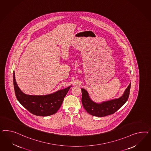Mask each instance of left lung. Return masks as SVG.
Here are the masks:
<instances>
[{"label": "left lung", "instance_id": "obj_1", "mask_svg": "<svg viewBox=\"0 0 151 151\" xmlns=\"http://www.w3.org/2000/svg\"><path fill=\"white\" fill-rule=\"evenodd\" d=\"M131 83L126 89L123 95L119 99L97 104L91 100L86 90L81 88L82 105L89 114L97 117H104L113 114L119 110L127 101L129 95Z\"/></svg>", "mask_w": 151, "mask_h": 151}]
</instances>
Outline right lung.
<instances>
[{"mask_svg":"<svg viewBox=\"0 0 151 151\" xmlns=\"http://www.w3.org/2000/svg\"><path fill=\"white\" fill-rule=\"evenodd\" d=\"M13 83L15 96L19 102L30 113L39 116H48L56 114L71 87L69 86L47 95H28L24 93L19 88L15 81L14 71Z\"/></svg>","mask_w":151,"mask_h":151,"instance_id":"right-lung-1","label":"right lung"}]
</instances>
